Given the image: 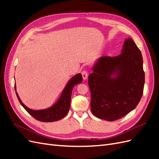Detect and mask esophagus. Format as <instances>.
I'll return each instance as SVG.
<instances>
[{"label": "esophagus", "mask_w": 159, "mask_h": 159, "mask_svg": "<svg viewBox=\"0 0 159 159\" xmlns=\"http://www.w3.org/2000/svg\"><path fill=\"white\" fill-rule=\"evenodd\" d=\"M81 75H82V77H83V79L84 80H86L88 78V72L86 71H83L82 72H81Z\"/></svg>", "instance_id": "34e87169"}]
</instances>
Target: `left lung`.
Returning a JSON list of instances; mask_svg holds the SVG:
<instances>
[{
    "instance_id": "obj_1",
    "label": "left lung",
    "mask_w": 159,
    "mask_h": 159,
    "mask_svg": "<svg viewBox=\"0 0 159 159\" xmlns=\"http://www.w3.org/2000/svg\"><path fill=\"white\" fill-rule=\"evenodd\" d=\"M143 64L140 50L129 38L121 54L99 57L88 78L91 110L95 116L113 121L137 107L145 85Z\"/></svg>"
}]
</instances>
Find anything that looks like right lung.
<instances>
[{
  "label": "right lung",
  "mask_w": 159,
  "mask_h": 159,
  "mask_svg": "<svg viewBox=\"0 0 159 159\" xmlns=\"http://www.w3.org/2000/svg\"><path fill=\"white\" fill-rule=\"evenodd\" d=\"M81 81H82V75L81 74H78L74 75L66 84L63 92L61 93L60 98L57 101L56 103L52 107L46 109L33 110L27 107L22 102L16 91V94L22 106L25 109L28 113L38 121L42 122L56 121L64 118L68 114L70 107L72 89L75 85L81 83ZM14 89L15 90L16 89V85H14Z\"/></svg>",
  "instance_id": "obj_1"
}]
</instances>
